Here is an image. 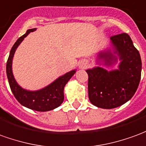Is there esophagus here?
<instances>
[{
	"label": "esophagus",
	"instance_id": "obj_1",
	"mask_svg": "<svg viewBox=\"0 0 146 146\" xmlns=\"http://www.w3.org/2000/svg\"><path fill=\"white\" fill-rule=\"evenodd\" d=\"M86 67V63H84V62H82L81 64L79 65V68H85Z\"/></svg>",
	"mask_w": 146,
	"mask_h": 146
}]
</instances>
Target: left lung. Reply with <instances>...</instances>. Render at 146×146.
Instances as JSON below:
<instances>
[{
	"label": "left lung",
	"mask_w": 146,
	"mask_h": 146,
	"mask_svg": "<svg viewBox=\"0 0 146 146\" xmlns=\"http://www.w3.org/2000/svg\"><path fill=\"white\" fill-rule=\"evenodd\" d=\"M111 48L100 52L98 61L112 66L119 60L118 69L107 71L101 67L88 69V94L92 104L111 109L127 102L134 96L141 79V60L130 36L123 33L110 38Z\"/></svg>",
	"instance_id": "8db88e82"
}]
</instances>
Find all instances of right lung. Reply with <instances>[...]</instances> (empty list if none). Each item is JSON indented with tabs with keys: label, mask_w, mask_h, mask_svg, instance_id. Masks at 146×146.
<instances>
[{
	"label": "right lung",
	"mask_w": 146,
	"mask_h": 146,
	"mask_svg": "<svg viewBox=\"0 0 146 146\" xmlns=\"http://www.w3.org/2000/svg\"><path fill=\"white\" fill-rule=\"evenodd\" d=\"M35 30L36 28L29 29L25 35L19 38L12 46L7 61L6 72L12 94L23 106L35 111H47L57 108L63 103L64 98V89L65 85L70 80V78L75 75L76 70H72L66 73L65 75H62L54 82H52L51 84L39 90L30 91L23 89L15 81L12 73V60L15 50L19 44L23 41L24 38H26L31 32L35 31Z\"/></svg>",
	"instance_id": "1"
}]
</instances>
